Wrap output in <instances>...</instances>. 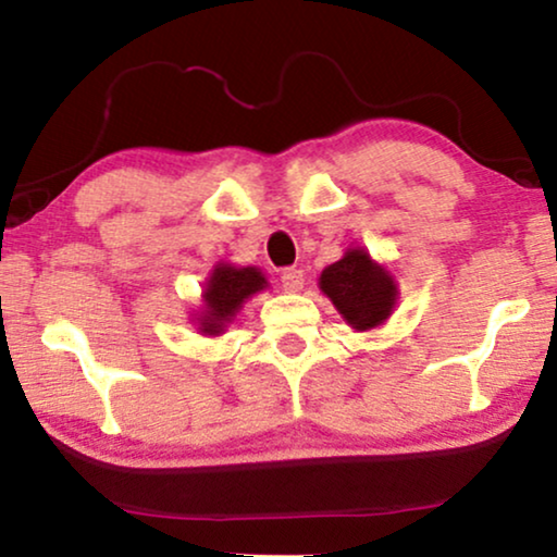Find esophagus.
<instances>
[{
    "mask_svg": "<svg viewBox=\"0 0 557 557\" xmlns=\"http://www.w3.org/2000/svg\"><path fill=\"white\" fill-rule=\"evenodd\" d=\"M281 286H284L286 292H301L304 271L296 269V265H292V269H284L281 271Z\"/></svg>",
    "mask_w": 557,
    "mask_h": 557,
    "instance_id": "obj_1",
    "label": "esophagus"
}]
</instances>
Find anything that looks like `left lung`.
<instances>
[{"instance_id": "8db88e82", "label": "left lung", "mask_w": 557, "mask_h": 557, "mask_svg": "<svg viewBox=\"0 0 557 557\" xmlns=\"http://www.w3.org/2000/svg\"><path fill=\"white\" fill-rule=\"evenodd\" d=\"M319 286L355 330H370L385 322L395 304L391 273L372 263L360 248L347 250L345 258L326 265Z\"/></svg>"}]
</instances>
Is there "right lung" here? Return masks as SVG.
<instances>
[{
  "label": "right lung",
  "mask_w": 557,
  "mask_h": 557,
  "mask_svg": "<svg viewBox=\"0 0 557 557\" xmlns=\"http://www.w3.org/2000/svg\"><path fill=\"white\" fill-rule=\"evenodd\" d=\"M265 286L263 273L258 269H235V265L220 263L205 288V317L200 319V330L205 334H220L231 322L240 304L250 294L261 292Z\"/></svg>",
  "instance_id": "1"
}]
</instances>
